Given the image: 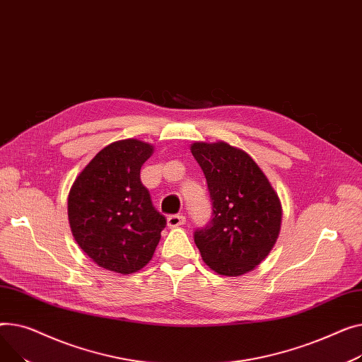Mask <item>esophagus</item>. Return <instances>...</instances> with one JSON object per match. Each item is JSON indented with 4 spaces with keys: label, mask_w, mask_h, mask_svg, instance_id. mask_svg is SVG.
<instances>
[{
    "label": "esophagus",
    "mask_w": 362,
    "mask_h": 362,
    "mask_svg": "<svg viewBox=\"0 0 362 362\" xmlns=\"http://www.w3.org/2000/svg\"><path fill=\"white\" fill-rule=\"evenodd\" d=\"M166 222H168L169 228H178V226L185 223V216H182V215H171V216H168Z\"/></svg>",
    "instance_id": "1"
}]
</instances>
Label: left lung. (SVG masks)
Here are the masks:
<instances>
[{"mask_svg":"<svg viewBox=\"0 0 362 362\" xmlns=\"http://www.w3.org/2000/svg\"><path fill=\"white\" fill-rule=\"evenodd\" d=\"M211 199V221L194 232L203 262L219 274L259 266L279 237L282 204L259 165L225 141L191 144Z\"/></svg>","mask_w":362,"mask_h":362,"instance_id":"8db88e82","label":"left lung"}]
</instances>
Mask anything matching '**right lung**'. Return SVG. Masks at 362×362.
<instances>
[{"instance_id":"1","label":"right lung","mask_w":362,"mask_h":362,"mask_svg":"<svg viewBox=\"0 0 362 362\" xmlns=\"http://www.w3.org/2000/svg\"><path fill=\"white\" fill-rule=\"evenodd\" d=\"M153 146L119 140L103 147L71 185L69 222L78 247L99 266L121 274L152 260L166 225L140 181Z\"/></svg>"}]
</instances>
